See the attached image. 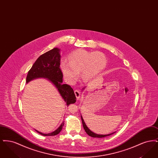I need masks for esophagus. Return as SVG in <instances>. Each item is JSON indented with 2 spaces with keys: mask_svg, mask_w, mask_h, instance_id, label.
<instances>
[{
  "mask_svg": "<svg viewBox=\"0 0 158 158\" xmlns=\"http://www.w3.org/2000/svg\"><path fill=\"white\" fill-rule=\"evenodd\" d=\"M75 94L76 97L77 99H79L80 98V96H81V92L80 90L78 89H76L75 90Z\"/></svg>",
  "mask_w": 158,
  "mask_h": 158,
  "instance_id": "34e87169",
  "label": "esophagus"
}]
</instances>
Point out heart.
I'll return each mask as SVG.
<instances>
[{
  "label": "heart",
  "mask_w": 158,
  "mask_h": 158,
  "mask_svg": "<svg viewBox=\"0 0 158 158\" xmlns=\"http://www.w3.org/2000/svg\"><path fill=\"white\" fill-rule=\"evenodd\" d=\"M69 63L62 61L60 69L65 81L73 84L77 80L79 73L83 81L88 82L96 77L105 69L107 60L100 52H90L78 49L68 56Z\"/></svg>",
  "instance_id": "b5f03b06"
}]
</instances>
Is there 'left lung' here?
Returning <instances> with one entry per match:
<instances>
[{
  "label": "left lung",
  "instance_id": "obj_1",
  "mask_svg": "<svg viewBox=\"0 0 158 158\" xmlns=\"http://www.w3.org/2000/svg\"><path fill=\"white\" fill-rule=\"evenodd\" d=\"M81 119H82L83 126V128H84V129H85V131H86V133L88 135H89V136H90V137H98V138H101V137H105L106 136H108V135H111L114 134V133H115V132H114V133H111V134H110V135H97V134H95V133H93L92 131H91L88 128V127L86 126V125L85 124V122H84V120H83V119L82 117V116H81Z\"/></svg>",
  "mask_w": 158,
  "mask_h": 158
}]
</instances>
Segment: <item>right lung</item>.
<instances>
[{"instance_id": "add662e5", "label": "right lung", "mask_w": 158, "mask_h": 158, "mask_svg": "<svg viewBox=\"0 0 158 158\" xmlns=\"http://www.w3.org/2000/svg\"><path fill=\"white\" fill-rule=\"evenodd\" d=\"M60 49L54 48L52 50L41 55L35 61L32 68L28 71L26 82H29L31 80L38 77L48 79L57 88L61 96L66 102V105L73 104L76 102L75 95L73 89L67 84H61L63 75L60 69ZM64 123L53 133L44 134L37 131L41 135H56L62 130Z\"/></svg>"}]
</instances>
